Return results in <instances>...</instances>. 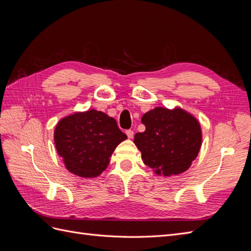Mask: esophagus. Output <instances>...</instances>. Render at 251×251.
Masks as SVG:
<instances>
[{
  "mask_svg": "<svg viewBox=\"0 0 251 251\" xmlns=\"http://www.w3.org/2000/svg\"><path fill=\"white\" fill-rule=\"evenodd\" d=\"M126 134L128 138H133L134 137V132L132 130H127L126 131Z\"/></svg>",
  "mask_w": 251,
  "mask_h": 251,
  "instance_id": "1",
  "label": "esophagus"
}]
</instances>
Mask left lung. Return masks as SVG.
<instances>
[{
    "mask_svg": "<svg viewBox=\"0 0 251 251\" xmlns=\"http://www.w3.org/2000/svg\"><path fill=\"white\" fill-rule=\"evenodd\" d=\"M146 131L135 134L134 142L143 162L158 175L185 172L201 148V126L182 109L155 108L141 118Z\"/></svg>",
    "mask_w": 251,
    "mask_h": 251,
    "instance_id": "obj_1",
    "label": "left lung"
}]
</instances>
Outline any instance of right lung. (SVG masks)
<instances>
[{"instance_id":"add662e5","label":"right lung","mask_w":251,"mask_h":251,"mask_svg":"<svg viewBox=\"0 0 251 251\" xmlns=\"http://www.w3.org/2000/svg\"><path fill=\"white\" fill-rule=\"evenodd\" d=\"M125 139L116 120L96 110L63 118L54 131L56 151L66 168L85 178L97 177L107 169L114 150Z\"/></svg>"}]
</instances>
